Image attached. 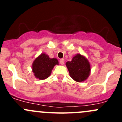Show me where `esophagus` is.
Masks as SVG:
<instances>
[{
	"label": "esophagus",
	"mask_w": 122,
	"mask_h": 122,
	"mask_svg": "<svg viewBox=\"0 0 122 122\" xmlns=\"http://www.w3.org/2000/svg\"><path fill=\"white\" fill-rule=\"evenodd\" d=\"M60 62L61 65H64V59H61V60H60Z\"/></svg>",
	"instance_id": "obj_1"
}]
</instances>
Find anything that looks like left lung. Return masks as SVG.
I'll return each mask as SVG.
<instances>
[{
	"label": "left lung",
	"mask_w": 122,
	"mask_h": 122,
	"mask_svg": "<svg viewBox=\"0 0 122 122\" xmlns=\"http://www.w3.org/2000/svg\"><path fill=\"white\" fill-rule=\"evenodd\" d=\"M66 65L70 77L78 83L86 81L90 74V64L87 58L80 54H76Z\"/></svg>",
	"instance_id": "1"
}]
</instances>
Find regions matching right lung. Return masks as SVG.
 <instances>
[{"label": "right lung", "mask_w": 122, "mask_h": 122, "mask_svg": "<svg viewBox=\"0 0 122 122\" xmlns=\"http://www.w3.org/2000/svg\"><path fill=\"white\" fill-rule=\"evenodd\" d=\"M56 65H59L57 59L50 58L47 54L42 53L34 60L32 71L35 78L42 80L51 76L52 69Z\"/></svg>", "instance_id": "right-lung-1"}]
</instances>
